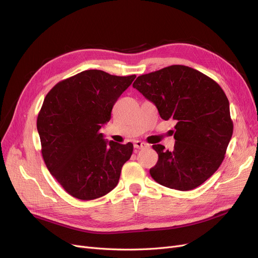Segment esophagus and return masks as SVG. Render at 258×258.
I'll use <instances>...</instances> for the list:
<instances>
[{"label": "esophagus", "mask_w": 258, "mask_h": 258, "mask_svg": "<svg viewBox=\"0 0 258 258\" xmlns=\"http://www.w3.org/2000/svg\"><path fill=\"white\" fill-rule=\"evenodd\" d=\"M134 147L135 148H138V150H140V148H144V147H147V144L145 142H142V141H135L134 142Z\"/></svg>", "instance_id": "34e87169"}]
</instances>
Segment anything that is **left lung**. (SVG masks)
Wrapping results in <instances>:
<instances>
[{
    "label": "left lung",
    "instance_id": "obj_1",
    "mask_svg": "<svg viewBox=\"0 0 258 258\" xmlns=\"http://www.w3.org/2000/svg\"><path fill=\"white\" fill-rule=\"evenodd\" d=\"M133 87L157 106L162 119L177 121L173 150L153 145L152 178L181 191L202 185L218 170L232 137L229 100L218 83L190 67L173 64L138 76Z\"/></svg>",
    "mask_w": 258,
    "mask_h": 258
}]
</instances>
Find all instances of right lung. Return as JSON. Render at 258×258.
<instances>
[{"label": "right lung", "mask_w": 258, "mask_h": 258, "mask_svg": "<svg viewBox=\"0 0 258 258\" xmlns=\"http://www.w3.org/2000/svg\"><path fill=\"white\" fill-rule=\"evenodd\" d=\"M135 78L87 70L59 81L46 95L36 121L42 156L70 196L90 201L117 186L134 146L106 142L99 131Z\"/></svg>", "instance_id": "obj_1"}]
</instances>
